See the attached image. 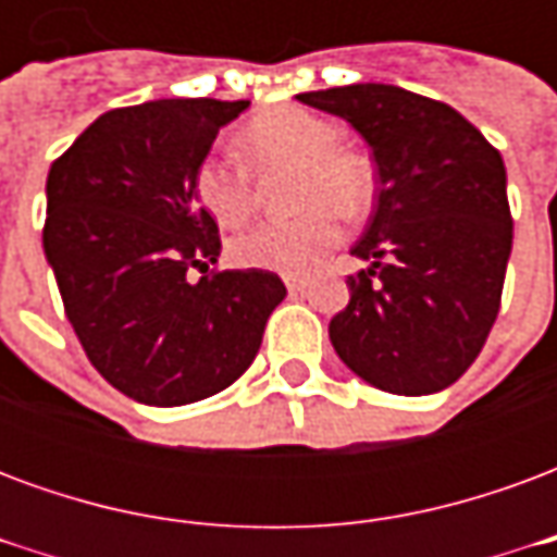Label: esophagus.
I'll return each instance as SVG.
<instances>
[{"mask_svg": "<svg viewBox=\"0 0 557 557\" xmlns=\"http://www.w3.org/2000/svg\"><path fill=\"white\" fill-rule=\"evenodd\" d=\"M307 283H310V280H307V277H286V289H289V292H304V289H307Z\"/></svg>", "mask_w": 557, "mask_h": 557, "instance_id": "obj_1", "label": "esophagus"}]
</instances>
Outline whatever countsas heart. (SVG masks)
Segmentation results:
<instances>
[{"label":"heart","mask_w":557,"mask_h":557,"mask_svg":"<svg viewBox=\"0 0 557 557\" xmlns=\"http://www.w3.org/2000/svg\"><path fill=\"white\" fill-rule=\"evenodd\" d=\"M337 122L307 107H277L235 134L242 166L218 158L196 163L190 194L218 226L235 230L256 208L253 178L292 172L289 206L301 214L262 223L230 242V259L250 271L307 274L339 242V214L363 218L375 202V166L363 151L343 146Z\"/></svg>","instance_id":"b5f03b06"}]
</instances>
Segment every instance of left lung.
Masks as SVG:
<instances>
[{"label": "left lung", "instance_id": "left-lung-1", "mask_svg": "<svg viewBox=\"0 0 557 557\" xmlns=\"http://www.w3.org/2000/svg\"><path fill=\"white\" fill-rule=\"evenodd\" d=\"M298 101L346 119L379 166L373 220L351 253L331 343L363 382L399 397L454 385L474 363L502 307L513 244L498 148L454 107L399 86L358 83Z\"/></svg>", "mask_w": 557, "mask_h": 557}]
</instances>
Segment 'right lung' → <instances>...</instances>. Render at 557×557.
I'll return each mask as SVG.
<instances>
[{
    "label": "right lung",
    "mask_w": 557,
    "mask_h": 557,
    "mask_svg": "<svg viewBox=\"0 0 557 557\" xmlns=\"http://www.w3.org/2000/svg\"><path fill=\"white\" fill-rule=\"evenodd\" d=\"M250 101L166 98L91 122L47 175L44 253L91 367L146 406H187L253 363L274 271H220L190 175ZM200 277L196 278L195 274Z\"/></svg>",
    "instance_id": "obj_1"
}]
</instances>
